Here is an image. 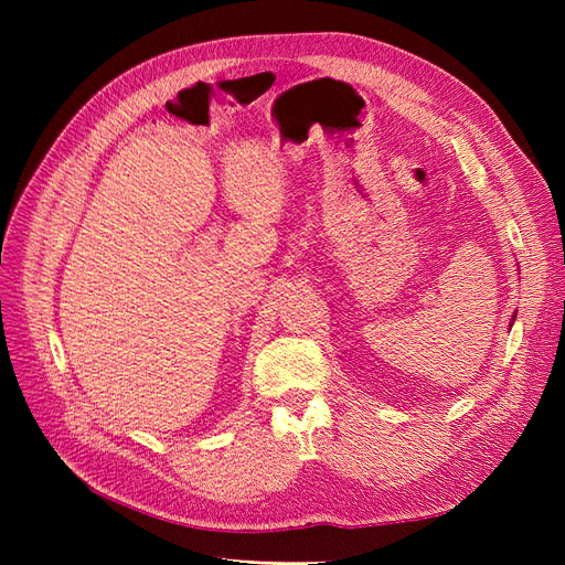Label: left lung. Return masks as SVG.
<instances>
[{"instance_id": "obj_1", "label": "left lung", "mask_w": 565, "mask_h": 565, "mask_svg": "<svg viewBox=\"0 0 565 565\" xmlns=\"http://www.w3.org/2000/svg\"><path fill=\"white\" fill-rule=\"evenodd\" d=\"M514 320H516V316H514V318H511V324H514Z\"/></svg>"}]
</instances>
